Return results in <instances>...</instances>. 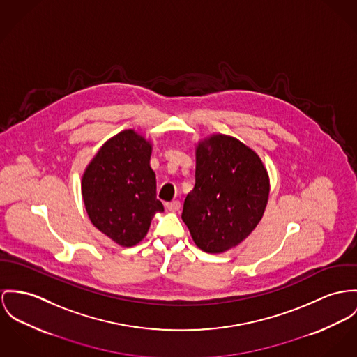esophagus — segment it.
<instances>
[{
	"instance_id": "34e87169",
	"label": "esophagus",
	"mask_w": 357,
	"mask_h": 357,
	"mask_svg": "<svg viewBox=\"0 0 357 357\" xmlns=\"http://www.w3.org/2000/svg\"><path fill=\"white\" fill-rule=\"evenodd\" d=\"M165 208L171 212H176L181 209V202L179 201H171V202H167L165 204Z\"/></svg>"
}]
</instances>
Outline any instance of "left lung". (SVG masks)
<instances>
[{"mask_svg": "<svg viewBox=\"0 0 357 357\" xmlns=\"http://www.w3.org/2000/svg\"><path fill=\"white\" fill-rule=\"evenodd\" d=\"M269 192V174L258 153L238 138L213 133L195 144V186L182 220L197 247L225 252L255 229Z\"/></svg>", "mask_w": 357, "mask_h": 357, "instance_id": "1", "label": "left lung"}]
</instances>
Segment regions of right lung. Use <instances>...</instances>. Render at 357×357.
<instances>
[{
    "mask_svg": "<svg viewBox=\"0 0 357 357\" xmlns=\"http://www.w3.org/2000/svg\"><path fill=\"white\" fill-rule=\"evenodd\" d=\"M151 155V139L126 129L109 138L82 172L86 215L119 246H136L148 234L153 216L165 211L156 198Z\"/></svg>",
    "mask_w": 357,
    "mask_h": 357,
    "instance_id": "obj_1",
    "label": "right lung"
}]
</instances>
